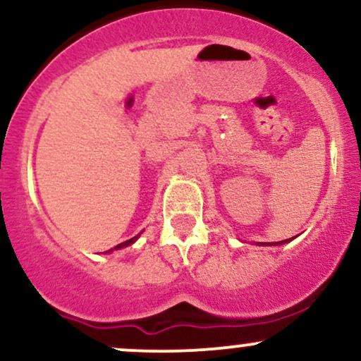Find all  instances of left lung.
Listing matches in <instances>:
<instances>
[{
  "instance_id": "8db88e82",
  "label": "left lung",
  "mask_w": 361,
  "mask_h": 361,
  "mask_svg": "<svg viewBox=\"0 0 361 361\" xmlns=\"http://www.w3.org/2000/svg\"><path fill=\"white\" fill-rule=\"evenodd\" d=\"M292 239H285V241H280V243H258L259 246H280V244H285V243H290Z\"/></svg>"
}]
</instances>
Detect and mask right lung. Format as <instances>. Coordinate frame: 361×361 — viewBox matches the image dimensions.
Masks as SVG:
<instances>
[{
    "mask_svg": "<svg viewBox=\"0 0 361 361\" xmlns=\"http://www.w3.org/2000/svg\"><path fill=\"white\" fill-rule=\"evenodd\" d=\"M137 239H139V234H137V235H135V238L128 239V241H126V243H120V244H118V246H115V247H114V250H122V247H126V246H130V244H134L135 241H137ZM114 250H110L109 252H111V251H114Z\"/></svg>",
    "mask_w": 361,
    "mask_h": 361,
    "instance_id": "right-lung-1",
    "label": "right lung"
}]
</instances>
